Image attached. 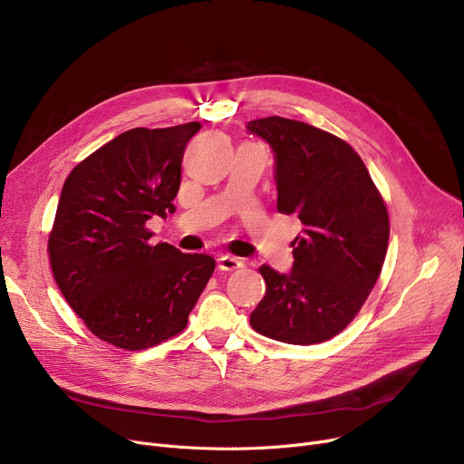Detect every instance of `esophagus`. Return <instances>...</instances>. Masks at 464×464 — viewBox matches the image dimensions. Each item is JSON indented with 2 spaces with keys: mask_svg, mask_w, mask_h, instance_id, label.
<instances>
[{
  "mask_svg": "<svg viewBox=\"0 0 464 464\" xmlns=\"http://www.w3.org/2000/svg\"><path fill=\"white\" fill-rule=\"evenodd\" d=\"M218 264H219V269H221V271H236V269L243 267V260H239V258H236V256H230V255H223V256L218 260Z\"/></svg>",
  "mask_w": 464,
  "mask_h": 464,
  "instance_id": "obj_1",
  "label": "esophagus"
}]
</instances>
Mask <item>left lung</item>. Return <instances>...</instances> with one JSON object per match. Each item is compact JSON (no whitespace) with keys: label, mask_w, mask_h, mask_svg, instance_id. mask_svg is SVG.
Instances as JSON below:
<instances>
[{"label":"left lung","mask_w":464,"mask_h":464,"mask_svg":"<svg viewBox=\"0 0 464 464\" xmlns=\"http://www.w3.org/2000/svg\"><path fill=\"white\" fill-rule=\"evenodd\" d=\"M246 131L275 154L276 209L303 225L294 267H260L267 290L251 325L284 343L325 342L375 286L390 236L386 206L361 156L336 135L282 117L251 121Z\"/></svg>","instance_id":"left-lung-1"}]
</instances>
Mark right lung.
Instances as JSON below:
<instances>
[{"label": "right lung", "mask_w": 464, "mask_h": 464, "mask_svg": "<svg viewBox=\"0 0 464 464\" xmlns=\"http://www.w3.org/2000/svg\"><path fill=\"white\" fill-rule=\"evenodd\" d=\"M200 126L128 130L66 178L48 241L52 271L103 342L139 351L182 333L216 269L208 255L149 243L147 228L174 213L184 150Z\"/></svg>", "instance_id": "add662e5"}]
</instances>
